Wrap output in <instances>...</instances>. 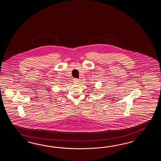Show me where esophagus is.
<instances>
[{
  "label": "esophagus",
  "instance_id": "34e87169",
  "mask_svg": "<svg viewBox=\"0 0 161 161\" xmlns=\"http://www.w3.org/2000/svg\"><path fill=\"white\" fill-rule=\"evenodd\" d=\"M74 82L75 84H78V83H79V80L78 79H74Z\"/></svg>",
  "mask_w": 161,
  "mask_h": 161
}]
</instances>
